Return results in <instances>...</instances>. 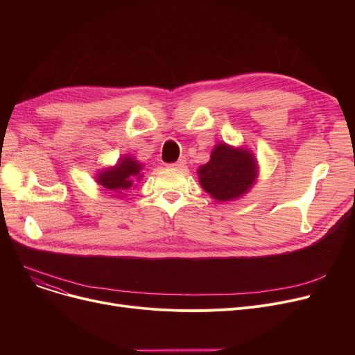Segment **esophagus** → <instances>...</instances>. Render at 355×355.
Listing matches in <instances>:
<instances>
[{"label":"esophagus","mask_w":355,"mask_h":355,"mask_svg":"<svg viewBox=\"0 0 355 355\" xmlns=\"http://www.w3.org/2000/svg\"><path fill=\"white\" fill-rule=\"evenodd\" d=\"M185 165H187V161H185L184 158H180L177 162L170 164V168H173V170H184Z\"/></svg>","instance_id":"esophagus-1"}]
</instances>
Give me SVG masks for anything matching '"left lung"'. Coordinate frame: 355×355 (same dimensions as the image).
Returning <instances> with one entry per match:
<instances>
[{"label": "left lung", "instance_id": "obj_1", "mask_svg": "<svg viewBox=\"0 0 355 355\" xmlns=\"http://www.w3.org/2000/svg\"><path fill=\"white\" fill-rule=\"evenodd\" d=\"M204 191L217 201H232L246 194L257 177V161L248 148L217 144L210 161L198 168Z\"/></svg>", "mask_w": 355, "mask_h": 355}]
</instances>
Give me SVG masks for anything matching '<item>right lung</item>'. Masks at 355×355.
<instances>
[{"label": "right lung", "instance_id": "1", "mask_svg": "<svg viewBox=\"0 0 355 355\" xmlns=\"http://www.w3.org/2000/svg\"><path fill=\"white\" fill-rule=\"evenodd\" d=\"M141 170L142 165L135 158L125 155L116 162L115 166L102 170L96 177V182L107 191L116 193L119 197H122L121 194H125L128 189L132 187L134 181L141 180Z\"/></svg>", "mask_w": 355, "mask_h": 355}]
</instances>
